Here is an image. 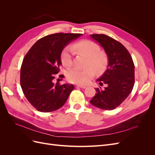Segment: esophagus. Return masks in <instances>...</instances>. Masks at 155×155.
I'll return each instance as SVG.
<instances>
[{
  "mask_svg": "<svg viewBox=\"0 0 155 155\" xmlns=\"http://www.w3.org/2000/svg\"><path fill=\"white\" fill-rule=\"evenodd\" d=\"M75 87H79V88H85L86 86L81 85H75Z\"/></svg>",
  "mask_w": 155,
  "mask_h": 155,
  "instance_id": "1",
  "label": "esophagus"
}]
</instances>
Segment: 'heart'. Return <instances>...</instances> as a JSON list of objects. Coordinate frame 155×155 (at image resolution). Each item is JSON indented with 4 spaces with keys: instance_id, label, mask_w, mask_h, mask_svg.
Masks as SVG:
<instances>
[{
    "instance_id": "1",
    "label": "heart",
    "mask_w": 155,
    "mask_h": 155,
    "mask_svg": "<svg viewBox=\"0 0 155 155\" xmlns=\"http://www.w3.org/2000/svg\"><path fill=\"white\" fill-rule=\"evenodd\" d=\"M72 50L86 56L88 59L87 66L94 68L97 73H102L106 70L108 65L107 55L104 52L100 51V46L96 43L89 40H83L74 43L72 46V50L68 47L65 48L61 54V62L66 67H71L73 64ZM92 68L70 70L67 74V79L73 83L85 85L94 76L95 71Z\"/></svg>"
}]
</instances>
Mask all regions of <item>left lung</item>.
<instances>
[{
    "label": "left lung",
    "instance_id": "left-lung-1",
    "mask_svg": "<svg viewBox=\"0 0 155 155\" xmlns=\"http://www.w3.org/2000/svg\"><path fill=\"white\" fill-rule=\"evenodd\" d=\"M104 48L108 57V67L97 79L104 89L96 88L91 104L104 110H113L124 102L134 85V64L128 50L120 42L104 34L90 35Z\"/></svg>",
    "mask_w": 155,
    "mask_h": 155
}]
</instances>
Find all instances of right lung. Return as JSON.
<instances>
[{"instance_id":"obj_1","label":"right lung","mask_w":155,"mask_h":155,"mask_svg":"<svg viewBox=\"0 0 155 155\" xmlns=\"http://www.w3.org/2000/svg\"><path fill=\"white\" fill-rule=\"evenodd\" d=\"M81 35L63 33L46 35L37 41L23 59L21 86L28 101L37 110L49 112L59 109L74 90L73 85H61L54 83V79L60 71L63 48Z\"/></svg>"}]
</instances>
